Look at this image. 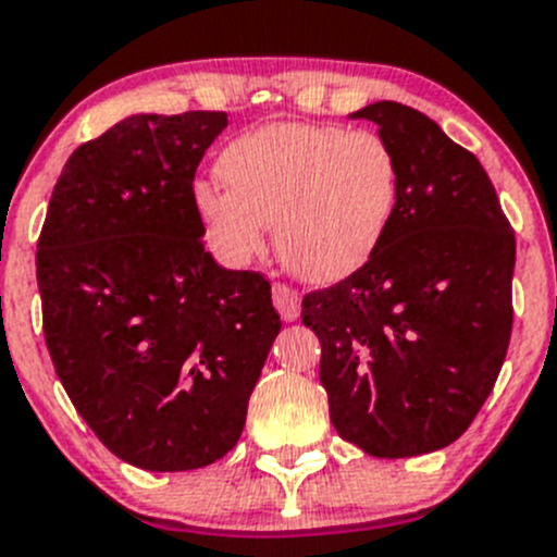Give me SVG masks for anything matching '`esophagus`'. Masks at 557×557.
<instances>
[{
	"label": "esophagus",
	"instance_id": "34e87169",
	"mask_svg": "<svg viewBox=\"0 0 557 557\" xmlns=\"http://www.w3.org/2000/svg\"><path fill=\"white\" fill-rule=\"evenodd\" d=\"M272 299H274V307H277L280 318H283L285 323L296 321L301 312V299L299 294H296L294 288H288V285H274L272 288Z\"/></svg>",
	"mask_w": 557,
	"mask_h": 557
}]
</instances>
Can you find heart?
Segmentation results:
<instances>
[{
  "mask_svg": "<svg viewBox=\"0 0 557 557\" xmlns=\"http://www.w3.org/2000/svg\"><path fill=\"white\" fill-rule=\"evenodd\" d=\"M198 182L193 212L223 261L247 263L274 228L277 256L307 283H339L377 252L403 190L399 158L372 129L272 122L236 135Z\"/></svg>",
  "mask_w": 557,
  "mask_h": 557,
  "instance_id": "1",
  "label": "heart"
}]
</instances>
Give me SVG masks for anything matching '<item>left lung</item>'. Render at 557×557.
<instances>
[{"label":"left lung","instance_id":"left-lung-1","mask_svg":"<svg viewBox=\"0 0 557 557\" xmlns=\"http://www.w3.org/2000/svg\"><path fill=\"white\" fill-rule=\"evenodd\" d=\"M377 124L403 171L386 239L356 274L301 301L321 339L339 438L399 460L455 444L490 397L511 337L515 231L487 171L403 102L350 113Z\"/></svg>","mask_w":557,"mask_h":557}]
</instances>
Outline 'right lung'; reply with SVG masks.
<instances>
[{
    "label": "right lung",
    "instance_id": "obj_1",
    "mask_svg": "<svg viewBox=\"0 0 557 557\" xmlns=\"http://www.w3.org/2000/svg\"><path fill=\"white\" fill-rule=\"evenodd\" d=\"M223 111L133 113L70 154L37 242L42 332L70 403L144 471L239 441L280 332L272 285L203 250L193 180Z\"/></svg>",
    "mask_w": 557,
    "mask_h": 557
}]
</instances>
